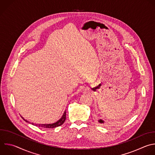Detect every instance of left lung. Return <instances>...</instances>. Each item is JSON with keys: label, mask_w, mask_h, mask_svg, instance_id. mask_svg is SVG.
Returning <instances> with one entry per match:
<instances>
[{"label": "left lung", "mask_w": 155, "mask_h": 155, "mask_svg": "<svg viewBox=\"0 0 155 155\" xmlns=\"http://www.w3.org/2000/svg\"><path fill=\"white\" fill-rule=\"evenodd\" d=\"M98 122H99L100 123H104V121H103V120H101V119H100V120H98Z\"/></svg>", "instance_id": "left-lung-1"}]
</instances>
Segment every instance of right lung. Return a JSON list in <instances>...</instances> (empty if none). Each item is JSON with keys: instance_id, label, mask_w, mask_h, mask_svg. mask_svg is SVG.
Instances as JSON below:
<instances>
[{"instance_id": "obj_1", "label": "right lung", "mask_w": 155, "mask_h": 155, "mask_svg": "<svg viewBox=\"0 0 155 155\" xmlns=\"http://www.w3.org/2000/svg\"><path fill=\"white\" fill-rule=\"evenodd\" d=\"M64 111L63 115L62 116V117H61V119H60L58 121H57L55 123L53 124H33L32 123V125L36 126V127H42V128H55L57 127H59L61 125L63 124V123L65 122L66 120V111ZM22 118L27 122H28V120H25L24 118H23L22 117Z\"/></svg>"}]
</instances>
